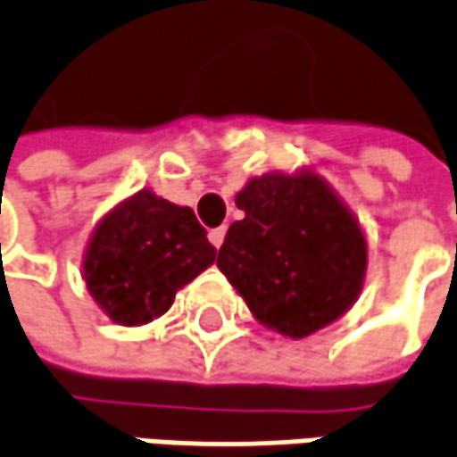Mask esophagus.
Here are the masks:
<instances>
[{
	"instance_id": "1",
	"label": "esophagus",
	"mask_w": 457,
	"mask_h": 457,
	"mask_svg": "<svg viewBox=\"0 0 457 457\" xmlns=\"http://www.w3.org/2000/svg\"><path fill=\"white\" fill-rule=\"evenodd\" d=\"M208 239H211V244H213L216 249H220V244L226 239V228H223V226H220V228H213V231L208 234Z\"/></svg>"
}]
</instances>
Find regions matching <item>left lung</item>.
<instances>
[{"label": "left lung", "mask_w": 457, "mask_h": 457, "mask_svg": "<svg viewBox=\"0 0 457 457\" xmlns=\"http://www.w3.org/2000/svg\"><path fill=\"white\" fill-rule=\"evenodd\" d=\"M237 205L244 218L231 223L216 264L260 324L303 339L353 308L368 244L353 211L319 174L254 177Z\"/></svg>", "instance_id": "left-lung-1"}]
</instances>
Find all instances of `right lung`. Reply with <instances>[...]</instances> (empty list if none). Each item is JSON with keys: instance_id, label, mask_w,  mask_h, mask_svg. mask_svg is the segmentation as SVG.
<instances>
[{"instance_id": "right-lung-1", "label": "right lung", "mask_w": 457, "mask_h": 457, "mask_svg": "<svg viewBox=\"0 0 457 457\" xmlns=\"http://www.w3.org/2000/svg\"><path fill=\"white\" fill-rule=\"evenodd\" d=\"M213 262L216 246L193 208L141 190L97 223L81 267L97 306L120 327H141Z\"/></svg>"}]
</instances>
